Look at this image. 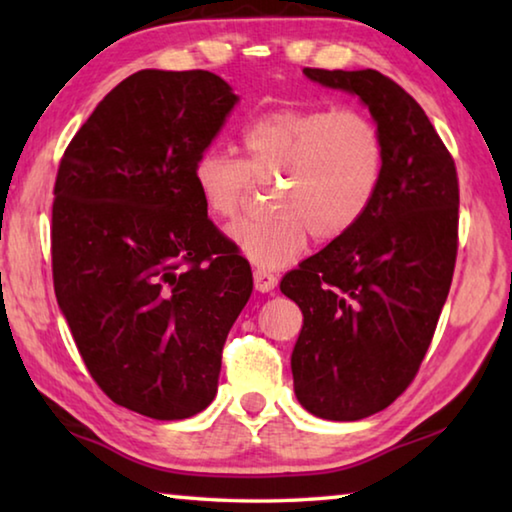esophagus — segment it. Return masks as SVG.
<instances>
[{"mask_svg":"<svg viewBox=\"0 0 512 512\" xmlns=\"http://www.w3.org/2000/svg\"><path fill=\"white\" fill-rule=\"evenodd\" d=\"M253 280H255V289L262 291V293H268V291H273L277 287V275L271 273V271H266V268H255Z\"/></svg>","mask_w":512,"mask_h":512,"instance_id":"obj_1","label":"esophagus"}]
</instances>
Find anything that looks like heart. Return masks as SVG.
<instances>
[{"instance_id":"obj_1","label":"heart","mask_w":512,"mask_h":512,"mask_svg":"<svg viewBox=\"0 0 512 512\" xmlns=\"http://www.w3.org/2000/svg\"><path fill=\"white\" fill-rule=\"evenodd\" d=\"M246 158L210 149L194 164V185L216 221H235L259 183H273L277 212L232 230L244 257L262 268L291 264L309 235L329 244L348 235L375 203L386 146L366 112L354 108H275L241 135Z\"/></svg>"}]
</instances>
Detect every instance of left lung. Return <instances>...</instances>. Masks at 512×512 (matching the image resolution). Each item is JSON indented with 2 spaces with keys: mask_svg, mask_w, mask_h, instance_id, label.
<instances>
[{
  "mask_svg": "<svg viewBox=\"0 0 512 512\" xmlns=\"http://www.w3.org/2000/svg\"><path fill=\"white\" fill-rule=\"evenodd\" d=\"M305 74L357 94L386 146L368 214L280 284L305 316L291 354L298 402L350 422L393 404L429 350L456 266L458 176L420 103L393 79L377 69Z\"/></svg>",
  "mask_w": 512,
  "mask_h": 512,
  "instance_id": "left-lung-1",
  "label": "left lung"
}]
</instances>
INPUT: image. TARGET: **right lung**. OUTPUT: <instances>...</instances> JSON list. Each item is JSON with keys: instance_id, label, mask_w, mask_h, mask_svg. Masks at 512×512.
Listing matches in <instances>:
<instances>
[{"instance_id": "obj_1", "label": "right lung", "mask_w": 512, "mask_h": 512, "mask_svg": "<svg viewBox=\"0 0 512 512\" xmlns=\"http://www.w3.org/2000/svg\"><path fill=\"white\" fill-rule=\"evenodd\" d=\"M235 103L205 69H142L103 97L58 164V305L97 386L146 418L210 406L223 343L253 293L250 264L194 185Z\"/></svg>"}]
</instances>
